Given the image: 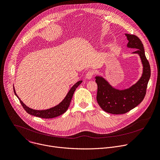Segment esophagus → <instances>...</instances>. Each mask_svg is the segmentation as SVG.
I'll use <instances>...</instances> for the list:
<instances>
[{
	"label": "esophagus",
	"mask_w": 160,
	"mask_h": 160,
	"mask_svg": "<svg viewBox=\"0 0 160 160\" xmlns=\"http://www.w3.org/2000/svg\"><path fill=\"white\" fill-rule=\"evenodd\" d=\"M93 74H94V72H93V71H89V72H88L86 73L85 77H86L87 79L90 80V79H91V78H92Z\"/></svg>",
	"instance_id": "34e87169"
}]
</instances>
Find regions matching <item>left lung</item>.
<instances>
[{"label":"left lung","mask_w":160,"mask_h":160,"mask_svg":"<svg viewBox=\"0 0 160 160\" xmlns=\"http://www.w3.org/2000/svg\"><path fill=\"white\" fill-rule=\"evenodd\" d=\"M125 35L128 40V48L136 49L132 53L138 54L140 57L143 67L142 74L140 79L128 88L118 90L112 87L102 77H95L98 88L97 102L105 112L113 114H125L136 108L143 100L151 76L150 65L145 56L141 41L134 34H125Z\"/></svg>","instance_id":"obj_1"}]
</instances>
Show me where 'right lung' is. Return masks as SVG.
Listing matches in <instances>:
<instances>
[{"mask_svg": "<svg viewBox=\"0 0 160 160\" xmlns=\"http://www.w3.org/2000/svg\"><path fill=\"white\" fill-rule=\"evenodd\" d=\"M82 82V80L77 82L69 90L67 95L65 97V98L57 105L55 106V107L49 108L48 109L46 110H35L31 108H29L26 105H25L20 99V98L16 94V90L14 87V92L16 97L18 98V99L20 101V103H21L22 106L24 110L30 115L38 117L40 118H44V119H51V118H54L56 117H58L63 113H65L70 104L73 95L74 93V92L75 91L76 88L79 86V85Z\"/></svg>", "mask_w": 160, "mask_h": 160, "instance_id": "add662e5", "label": "right lung"}]
</instances>
